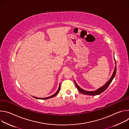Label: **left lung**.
<instances>
[{
  "mask_svg": "<svg viewBox=\"0 0 129 129\" xmlns=\"http://www.w3.org/2000/svg\"><path fill=\"white\" fill-rule=\"evenodd\" d=\"M115 64H116V62H115ZM116 65L115 66V68H114V72L113 73V75L112 76V77H111V78L110 79V80L105 84V85H104L103 86H102V87L100 88L99 89H97L95 91H86V90H84V89L81 88L76 83V82L75 81V85L77 88V89H78V90L79 91V92H81L82 94H85V95H99L101 93H102V92H103L106 90V89L108 88V87L110 85V84H111V83L112 82V80H113L115 76V74H116Z\"/></svg>",
  "mask_w": 129,
  "mask_h": 129,
  "instance_id": "left-lung-1",
  "label": "left lung"
}]
</instances>
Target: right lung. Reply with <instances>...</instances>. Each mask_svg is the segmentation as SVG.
Masks as SVG:
<instances>
[{
  "mask_svg": "<svg viewBox=\"0 0 129 129\" xmlns=\"http://www.w3.org/2000/svg\"><path fill=\"white\" fill-rule=\"evenodd\" d=\"M60 89V85H59V88H58V91H57L54 94H53L52 95L50 96L47 97V98H36V97H34V98H36V99H41V100H46V99H50V98H52L54 97V96H56V95H57V94L59 93V92Z\"/></svg>",
  "mask_w": 129,
  "mask_h": 129,
  "instance_id": "1",
  "label": "right lung"
}]
</instances>
